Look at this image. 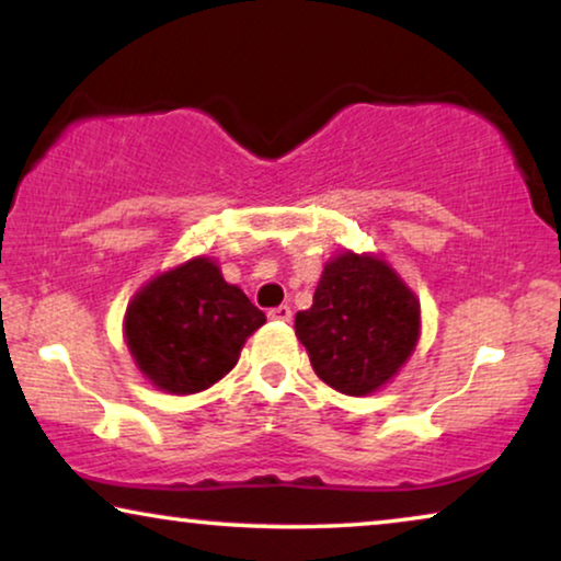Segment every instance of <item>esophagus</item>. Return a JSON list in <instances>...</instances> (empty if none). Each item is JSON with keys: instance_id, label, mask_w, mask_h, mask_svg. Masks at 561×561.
<instances>
[{"instance_id": "esophagus-1", "label": "esophagus", "mask_w": 561, "mask_h": 561, "mask_svg": "<svg viewBox=\"0 0 561 561\" xmlns=\"http://www.w3.org/2000/svg\"><path fill=\"white\" fill-rule=\"evenodd\" d=\"M290 317H294V311H290V306H278V309H271L267 311V319H273V321H290Z\"/></svg>"}]
</instances>
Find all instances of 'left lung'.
<instances>
[{
    "label": "left lung",
    "instance_id": "left-lung-1",
    "mask_svg": "<svg viewBox=\"0 0 561 561\" xmlns=\"http://www.w3.org/2000/svg\"><path fill=\"white\" fill-rule=\"evenodd\" d=\"M296 336L313 373L344 396L386 388L421 336V304L382 255L342 250L329 257Z\"/></svg>",
    "mask_w": 561,
    "mask_h": 561
}]
</instances>
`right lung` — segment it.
Instances as JSON below:
<instances>
[{
  "label": "right lung",
  "instance_id": "add662e5",
  "mask_svg": "<svg viewBox=\"0 0 561 561\" xmlns=\"http://www.w3.org/2000/svg\"><path fill=\"white\" fill-rule=\"evenodd\" d=\"M263 324L265 313L225 280L217 260L198 255L145 283L129 298L122 329L152 386L191 396L225 378Z\"/></svg>",
  "mask_w": 561,
  "mask_h": 561
}]
</instances>
